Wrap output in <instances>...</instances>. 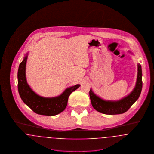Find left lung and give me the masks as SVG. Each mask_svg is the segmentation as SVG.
Wrapping results in <instances>:
<instances>
[{"mask_svg":"<svg viewBox=\"0 0 154 154\" xmlns=\"http://www.w3.org/2000/svg\"><path fill=\"white\" fill-rule=\"evenodd\" d=\"M128 52L133 54L132 52ZM142 77L141 66L137 64V82L134 88L129 94L118 100H104L96 95L90 88L89 94L92 106L97 112L106 115H118L126 112L138 99L140 94L142 88Z\"/></svg>","mask_w":154,"mask_h":154,"instance_id":"obj_1","label":"left lung"}]
</instances>
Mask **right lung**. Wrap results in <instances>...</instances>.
Wrapping results in <instances>:
<instances>
[{"label": "right lung", "mask_w": 154, "mask_h": 154, "mask_svg": "<svg viewBox=\"0 0 154 154\" xmlns=\"http://www.w3.org/2000/svg\"><path fill=\"white\" fill-rule=\"evenodd\" d=\"M28 52L25 54L23 61L19 64L17 71V87L22 101L35 113L45 116L57 115L65 110L69 96L80 85L67 88L60 95L52 97H42L36 94L28 84L26 77V64Z\"/></svg>", "instance_id": "add662e5"}]
</instances>
